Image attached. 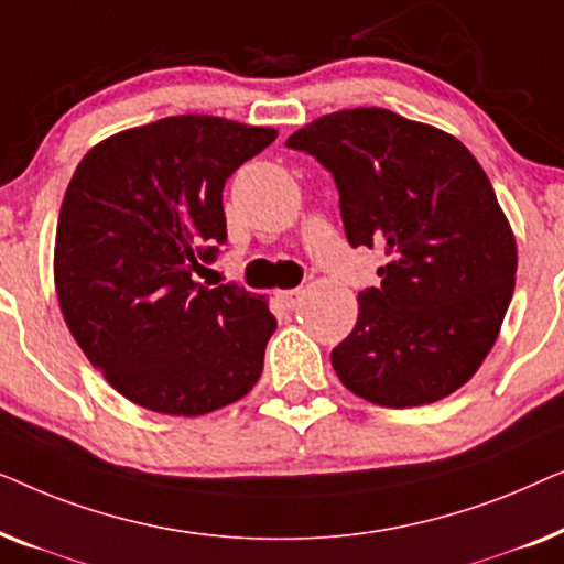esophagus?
Returning a JSON list of instances; mask_svg holds the SVG:
<instances>
[{"mask_svg":"<svg viewBox=\"0 0 564 564\" xmlns=\"http://www.w3.org/2000/svg\"><path fill=\"white\" fill-rule=\"evenodd\" d=\"M276 300H280L288 311H297L300 303H303V290H282L276 292Z\"/></svg>","mask_w":564,"mask_h":564,"instance_id":"1","label":"esophagus"}]
</instances>
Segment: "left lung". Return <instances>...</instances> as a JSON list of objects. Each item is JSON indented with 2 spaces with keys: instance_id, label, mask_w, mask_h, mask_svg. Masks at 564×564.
<instances>
[{
  "instance_id": "obj_1",
  "label": "left lung",
  "mask_w": 564,
  "mask_h": 564,
  "mask_svg": "<svg viewBox=\"0 0 564 564\" xmlns=\"http://www.w3.org/2000/svg\"><path fill=\"white\" fill-rule=\"evenodd\" d=\"M288 149L334 176L349 246L388 257L330 351L338 380L384 408L452 395L488 357L513 295L516 241L482 166L457 138L382 107L326 115Z\"/></svg>"
}]
</instances>
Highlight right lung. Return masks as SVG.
Here are the masks:
<instances>
[{"label":"right lung","instance_id":"obj_1","mask_svg":"<svg viewBox=\"0 0 564 564\" xmlns=\"http://www.w3.org/2000/svg\"><path fill=\"white\" fill-rule=\"evenodd\" d=\"M276 138L210 115H176L95 145L68 182L56 228L66 326L120 395L166 415L243 398L276 318L264 297L195 272L228 241L223 187Z\"/></svg>","mask_w":564,"mask_h":564}]
</instances>
